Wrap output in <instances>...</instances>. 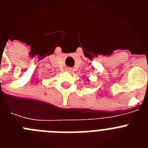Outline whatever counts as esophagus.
I'll list each match as a JSON object with an SVG mask.
<instances>
[{
    "label": "esophagus",
    "mask_w": 148,
    "mask_h": 148,
    "mask_svg": "<svg viewBox=\"0 0 148 148\" xmlns=\"http://www.w3.org/2000/svg\"><path fill=\"white\" fill-rule=\"evenodd\" d=\"M66 72H71V68H66Z\"/></svg>",
    "instance_id": "obj_1"
}]
</instances>
